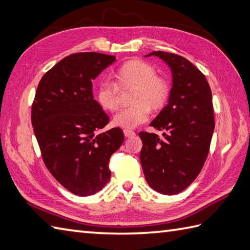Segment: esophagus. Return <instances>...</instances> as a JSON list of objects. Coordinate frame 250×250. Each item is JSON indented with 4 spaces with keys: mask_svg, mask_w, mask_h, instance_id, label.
Segmentation results:
<instances>
[{
    "mask_svg": "<svg viewBox=\"0 0 250 250\" xmlns=\"http://www.w3.org/2000/svg\"><path fill=\"white\" fill-rule=\"evenodd\" d=\"M124 134H125V137H132V136H134L136 133L134 131H131V130H125L124 131Z\"/></svg>",
    "mask_w": 250,
    "mask_h": 250,
    "instance_id": "34e87169",
    "label": "esophagus"
}]
</instances>
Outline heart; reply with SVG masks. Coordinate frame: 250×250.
Here are the masks:
<instances>
[{
  "mask_svg": "<svg viewBox=\"0 0 250 250\" xmlns=\"http://www.w3.org/2000/svg\"><path fill=\"white\" fill-rule=\"evenodd\" d=\"M115 84L101 82L97 89V101L104 110L115 111L119 107V89L133 88L130 107L117 114L113 124L122 129H134L148 120L150 110H159L167 104L169 84L157 76L151 64L143 60H130L113 74Z\"/></svg>",
  "mask_w": 250,
  "mask_h": 250,
  "instance_id": "obj_1",
  "label": "heart"
}]
</instances>
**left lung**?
Masks as SVG:
<instances>
[{"mask_svg":"<svg viewBox=\"0 0 250 250\" xmlns=\"http://www.w3.org/2000/svg\"><path fill=\"white\" fill-rule=\"evenodd\" d=\"M171 67L173 86L168 104L150 125L160 137L141 131V164L147 184L162 194L182 192L200 174L215 128L211 91L204 74L186 58L152 51Z\"/></svg>","mask_w":250,"mask_h":250,"instance_id":"left-lung-1","label":"left lung"}]
</instances>
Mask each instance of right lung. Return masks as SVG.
Returning <instances> with one entry per match:
<instances>
[{"label": "right lung", "mask_w": 250, "mask_h": 250, "mask_svg": "<svg viewBox=\"0 0 250 250\" xmlns=\"http://www.w3.org/2000/svg\"><path fill=\"white\" fill-rule=\"evenodd\" d=\"M115 61V56L99 52L63 58L42 77L32 104V125L45 166L76 195L104 188L110 156L125 140L120 128L101 132L109 118L92 93L93 79Z\"/></svg>", "instance_id": "right-lung-1"}]
</instances>
